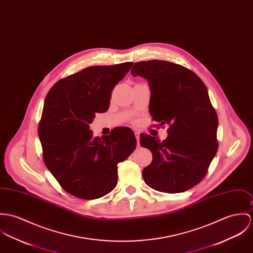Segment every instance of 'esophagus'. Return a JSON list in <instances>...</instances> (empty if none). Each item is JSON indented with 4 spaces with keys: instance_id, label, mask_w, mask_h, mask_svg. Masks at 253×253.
Returning a JSON list of instances; mask_svg holds the SVG:
<instances>
[{
    "instance_id": "1",
    "label": "esophagus",
    "mask_w": 253,
    "mask_h": 253,
    "mask_svg": "<svg viewBox=\"0 0 253 253\" xmlns=\"http://www.w3.org/2000/svg\"><path fill=\"white\" fill-rule=\"evenodd\" d=\"M135 137L137 139V146H139V142H140V133H139L138 131L135 132Z\"/></svg>"
}]
</instances>
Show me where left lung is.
Returning <instances> with one entry per match:
<instances>
[{
	"label": "left lung",
	"mask_w": 253,
	"mask_h": 253,
	"mask_svg": "<svg viewBox=\"0 0 253 253\" xmlns=\"http://www.w3.org/2000/svg\"><path fill=\"white\" fill-rule=\"evenodd\" d=\"M132 76L149 81L153 121L168 125L165 140L140 134L153 155L143 179L153 189L179 193L199 184L218 149V119L203 81L190 69L167 61L137 62Z\"/></svg>",
	"instance_id": "obj_1"
}]
</instances>
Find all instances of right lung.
Wrapping results in <instances>:
<instances>
[{"label": "right lung", "mask_w": 253, "mask_h": 253, "mask_svg": "<svg viewBox=\"0 0 253 253\" xmlns=\"http://www.w3.org/2000/svg\"><path fill=\"white\" fill-rule=\"evenodd\" d=\"M133 63L93 66L59 80L46 95L39 136L46 167L69 194L96 199L115 188L118 163L136 148L134 132L118 126L92 137L95 113L109 108L111 93Z\"/></svg>", "instance_id": "add662e5"}]
</instances>
